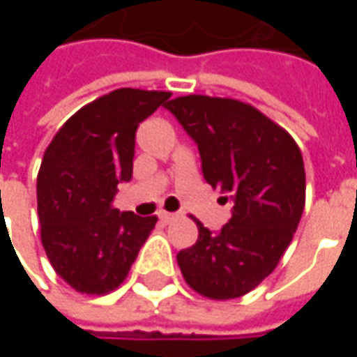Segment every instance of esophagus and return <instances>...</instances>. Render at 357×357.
<instances>
[{
	"label": "esophagus",
	"instance_id": "esophagus-1",
	"mask_svg": "<svg viewBox=\"0 0 357 357\" xmlns=\"http://www.w3.org/2000/svg\"><path fill=\"white\" fill-rule=\"evenodd\" d=\"M158 218H160V220H162V222H166V224H170V222H174V220H176V214H172V212H160V214H158Z\"/></svg>",
	"mask_w": 357,
	"mask_h": 357
}]
</instances>
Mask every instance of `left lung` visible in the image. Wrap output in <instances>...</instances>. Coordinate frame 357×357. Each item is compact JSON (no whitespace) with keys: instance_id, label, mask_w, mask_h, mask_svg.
I'll list each match as a JSON object with an SVG mask.
<instances>
[{"instance_id":"obj_1","label":"left lung","mask_w":357,"mask_h":357,"mask_svg":"<svg viewBox=\"0 0 357 357\" xmlns=\"http://www.w3.org/2000/svg\"><path fill=\"white\" fill-rule=\"evenodd\" d=\"M197 143L206 183L233 202L220 231L195 220L199 239L179 250L187 284L212 300L239 298L275 269L306 201L298 145L281 126L237 99L176 97L164 105Z\"/></svg>"}]
</instances>
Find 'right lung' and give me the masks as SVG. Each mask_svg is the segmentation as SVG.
<instances>
[{
	"instance_id": "1",
	"label": "right lung",
	"mask_w": 357,
	"mask_h": 357,
	"mask_svg": "<svg viewBox=\"0 0 357 357\" xmlns=\"http://www.w3.org/2000/svg\"><path fill=\"white\" fill-rule=\"evenodd\" d=\"M168 91L122 88L66 120L45 149L38 174V216L51 266L78 292L107 294L124 281L156 216L112 206L130 181L139 124Z\"/></svg>"
}]
</instances>
